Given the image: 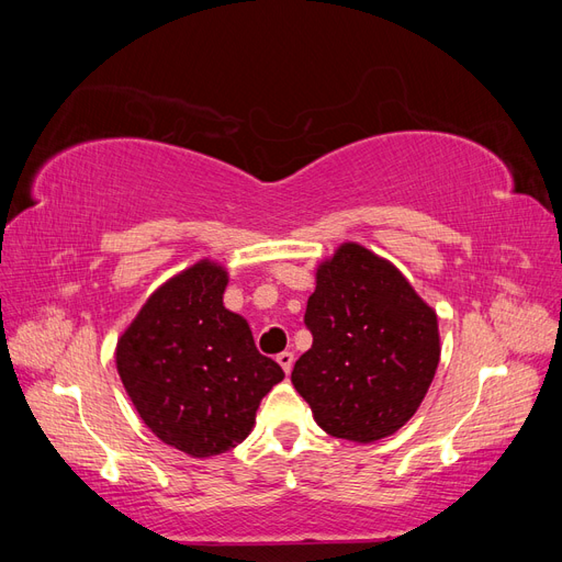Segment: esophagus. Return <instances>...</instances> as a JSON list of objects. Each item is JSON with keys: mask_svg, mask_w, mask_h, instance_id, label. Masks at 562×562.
<instances>
[{"mask_svg": "<svg viewBox=\"0 0 562 562\" xmlns=\"http://www.w3.org/2000/svg\"><path fill=\"white\" fill-rule=\"evenodd\" d=\"M277 361H279V366L283 368V372L288 375V372L293 370V361H295V356H293V351H281L279 356H277Z\"/></svg>", "mask_w": 562, "mask_h": 562, "instance_id": "34e87169", "label": "esophagus"}]
</instances>
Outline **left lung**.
Here are the masks:
<instances>
[{
	"instance_id": "left-lung-1",
	"label": "left lung",
	"mask_w": 562,
	"mask_h": 562,
	"mask_svg": "<svg viewBox=\"0 0 562 562\" xmlns=\"http://www.w3.org/2000/svg\"><path fill=\"white\" fill-rule=\"evenodd\" d=\"M304 326L314 342L291 380L323 431L372 443L417 413L440 359L438 321L394 265L345 244L316 271Z\"/></svg>"
}]
</instances>
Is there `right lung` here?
<instances>
[{"label": "right lung", "instance_id": "right-lung-1", "mask_svg": "<svg viewBox=\"0 0 562 562\" xmlns=\"http://www.w3.org/2000/svg\"><path fill=\"white\" fill-rule=\"evenodd\" d=\"M227 271L199 262L151 295L116 345V370L135 411L164 443L192 457L232 450L283 380L223 304Z\"/></svg>", "mask_w": 562, "mask_h": 562}]
</instances>
